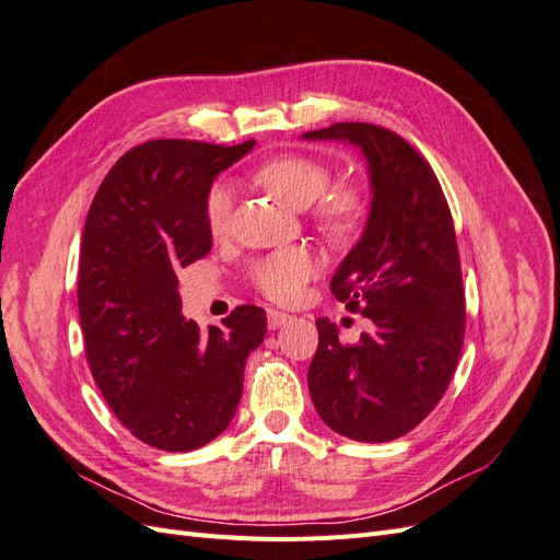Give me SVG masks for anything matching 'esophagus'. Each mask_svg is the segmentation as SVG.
<instances>
[{"label":"esophagus","mask_w":560,"mask_h":560,"mask_svg":"<svg viewBox=\"0 0 560 560\" xmlns=\"http://www.w3.org/2000/svg\"><path fill=\"white\" fill-rule=\"evenodd\" d=\"M292 322V315L290 313H282V311H268V329H280L284 325H290Z\"/></svg>","instance_id":"34e87169"}]
</instances>
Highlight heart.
<instances>
[{
	"label": "heart",
	"mask_w": 560,
	"mask_h": 560,
	"mask_svg": "<svg viewBox=\"0 0 560 560\" xmlns=\"http://www.w3.org/2000/svg\"><path fill=\"white\" fill-rule=\"evenodd\" d=\"M257 179L294 210H306L317 200L315 222L334 238H343L362 224V196L348 186H338V189L327 192L331 186L329 167L311 156L284 154L270 159L257 171ZM231 212L233 189L229 184L219 182L206 198V219L214 238H224L229 233ZM319 257L313 249L301 245L284 247L254 261L249 268V280L270 301L292 303L319 273Z\"/></svg>",
	"instance_id": "1"
}]
</instances>
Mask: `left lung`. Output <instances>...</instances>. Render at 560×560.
Wrapping results in <instances>:
<instances>
[{"label": "left lung", "instance_id": "8db88e82", "mask_svg": "<svg viewBox=\"0 0 560 560\" xmlns=\"http://www.w3.org/2000/svg\"><path fill=\"white\" fill-rule=\"evenodd\" d=\"M303 140L358 147L371 186L362 238L336 268L331 292L374 329L346 346L334 322H315L311 397L334 432L393 442L434 409L460 360L465 292L453 217L430 163L397 132L334 124Z\"/></svg>", "mask_w": 560, "mask_h": 560}]
</instances>
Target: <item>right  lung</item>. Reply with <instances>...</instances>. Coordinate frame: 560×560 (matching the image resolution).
Here are the masks:
<instances>
[{
  "label": "right lung",
  "instance_id": "obj_1",
  "mask_svg": "<svg viewBox=\"0 0 560 560\" xmlns=\"http://www.w3.org/2000/svg\"><path fill=\"white\" fill-rule=\"evenodd\" d=\"M254 140H151L114 163L81 235L79 317L91 374L140 442L186 453L222 434L243 397L266 313L238 306L202 331L182 315L177 268L206 257V198Z\"/></svg>",
  "mask_w": 560,
  "mask_h": 560
}]
</instances>
